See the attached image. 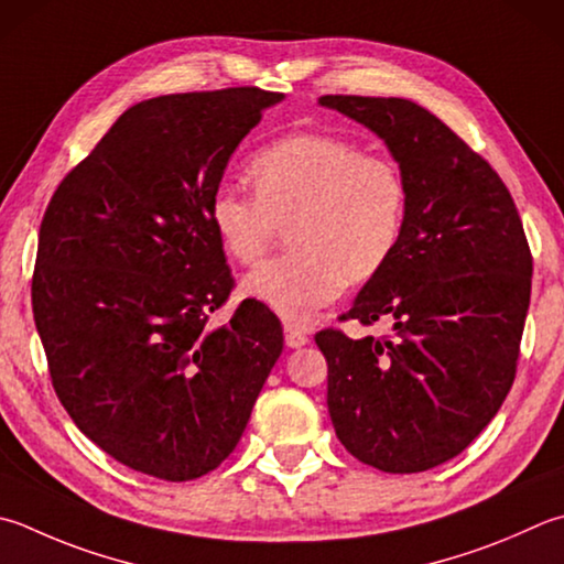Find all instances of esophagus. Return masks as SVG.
Segmentation results:
<instances>
[{
    "instance_id": "34e87169",
    "label": "esophagus",
    "mask_w": 564,
    "mask_h": 564,
    "mask_svg": "<svg viewBox=\"0 0 564 564\" xmlns=\"http://www.w3.org/2000/svg\"><path fill=\"white\" fill-rule=\"evenodd\" d=\"M284 344L290 348H302V346L310 344V336L300 332L296 326H284Z\"/></svg>"
}]
</instances>
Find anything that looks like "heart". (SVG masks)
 Returning <instances> with one entry per match:
<instances>
[{"label": "heart", "mask_w": 564, "mask_h": 564, "mask_svg": "<svg viewBox=\"0 0 564 564\" xmlns=\"http://www.w3.org/2000/svg\"><path fill=\"white\" fill-rule=\"evenodd\" d=\"M254 196L223 184L208 204L220 248L258 264L280 228L294 250L260 264L242 292L290 326H304L344 292L386 268L408 214V184L395 159L364 152L326 132H290L250 159Z\"/></svg>", "instance_id": "heart-1"}]
</instances>
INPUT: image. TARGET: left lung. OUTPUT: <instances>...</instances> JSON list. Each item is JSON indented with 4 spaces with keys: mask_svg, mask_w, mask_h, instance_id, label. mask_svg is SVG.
Wrapping results in <instances>:
<instances>
[{
    "mask_svg": "<svg viewBox=\"0 0 564 564\" xmlns=\"http://www.w3.org/2000/svg\"><path fill=\"white\" fill-rule=\"evenodd\" d=\"M318 105L376 132L408 184L400 246L341 316L386 318L392 336H314L328 414L358 462L427 471L469 447L513 386L533 278L523 223L491 164L422 105L364 95Z\"/></svg>",
    "mask_w": 564,
    "mask_h": 564,
    "instance_id": "8db88e82",
    "label": "left lung"
}]
</instances>
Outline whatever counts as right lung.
Here are the masks:
<instances>
[{
    "label": "right lung",
    "mask_w": 564,
    "mask_h": 564,
    "mask_svg": "<svg viewBox=\"0 0 564 564\" xmlns=\"http://www.w3.org/2000/svg\"><path fill=\"white\" fill-rule=\"evenodd\" d=\"M282 93L162 95L124 110L41 220L31 304L76 427L134 471L198 479L240 442L282 354V324L232 290L208 204Z\"/></svg>",
    "instance_id": "obj_1"
}]
</instances>
